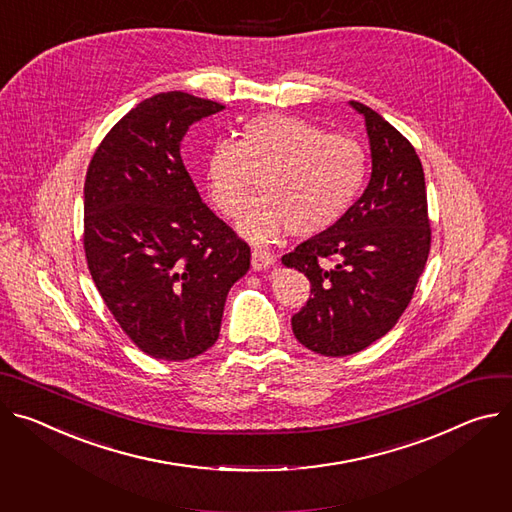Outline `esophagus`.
I'll return each instance as SVG.
<instances>
[{
	"mask_svg": "<svg viewBox=\"0 0 512 512\" xmlns=\"http://www.w3.org/2000/svg\"><path fill=\"white\" fill-rule=\"evenodd\" d=\"M273 263H275V257H273L269 251L253 249V253H251V265H253V269H255V271L269 269Z\"/></svg>",
	"mask_w": 512,
	"mask_h": 512,
	"instance_id": "34e87169",
	"label": "esophagus"
}]
</instances>
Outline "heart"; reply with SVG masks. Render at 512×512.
I'll return each mask as SVG.
<instances>
[{"mask_svg":"<svg viewBox=\"0 0 512 512\" xmlns=\"http://www.w3.org/2000/svg\"><path fill=\"white\" fill-rule=\"evenodd\" d=\"M255 198L237 228L253 243L273 241L282 230L306 239L335 226L361 192L367 159L351 136L324 132L288 114L251 118L237 138H220L204 161V183L214 208L235 216L243 208L251 173Z\"/></svg>","mask_w":512,"mask_h":512,"instance_id":"b5f03b06","label":"heart"}]
</instances>
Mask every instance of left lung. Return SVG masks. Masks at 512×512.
<instances>
[{
    "mask_svg": "<svg viewBox=\"0 0 512 512\" xmlns=\"http://www.w3.org/2000/svg\"><path fill=\"white\" fill-rule=\"evenodd\" d=\"M349 106L363 116L369 138L367 188L335 226L282 257L308 277L312 294L292 316V331L327 357L363 351L394 327L431 249L421 159L378 112L359 102ZM324 258L336 265L324 266Z\"/></svg>",
    "mask_w": 512,
    "mask_h": 512,
    "instance_id": "obj_1",
    "label": "left lung"
}]
</instances>
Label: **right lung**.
<instances>
[{"instance_id":"add662e5","label":"right lung","mask_w":512,"mask_h":512,"mask_svg":"<svg viewBox=\"0 0 512 512\" xmlns=\"http://www.w3.org/2000/svg\"><path fill=\"white\" fill-rule=\"evenodd\" d=\"M224 110L157 94L106 134L83 188V247L96 288L132 343L155 359L210 349L251 249L200 198L183 165L190 126Z\"/></svg>"}]
</instances>
